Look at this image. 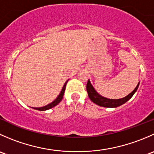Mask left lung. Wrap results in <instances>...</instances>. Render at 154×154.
Here are the masks:
<instances>
[{
  "mask_svg": "<svg viewBox=\"0 0 154 154\" xmlns=\"http://www.w3.org/2000/svg\"><path fill=\"white\" fill-rule=\"evenodd\" d=\"M139 83H138V85L136 86L135 89L132 91L131 93L127 95L126 97H123V98L120 99H109L106 97H103L100 94H99L97 91H95V89L94 88V87L92 86V85L90 83V80H88L86 84V90L87 92H88V95L89 97L90 100L94 103L95 104L98 105L100 106L103 107H109V108H116L121 105L124 104L126 102L128 101L132 97H133V94H135L136 91H137L138 88H139Z\"/></svg>",
  "mask_w": 154,
  "mask_h": 154,
  "instance_id": "8db88e82",
  "label": "left lung"
}]
</instances>
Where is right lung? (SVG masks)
<instances>
[{
  "instance_id": "1",
  "label": "right lung",
  "mask_w": 154,
  "mask_h": 154,
  "mask_svg": "<svg viewBox=\"0 0 154 154\" xmlns=\"http://www.w3.org/2000/svg\"><path fill=\"white\" fill-rule=\"evenodd\" d=\"M68 81V80L66 82V83H65L64 86H63V88H62V91H60V94H59L58 97H57V98H56L55 100H54V101L51 102V103H49V104L46 105V106H42V107H34L33 109H37V110H39V111H45V110L50 109H51V108H53V107L57 106V105L58 104V103H60V102L61 101L62 99H63V94H64L65 89H66V84H67Z\"/></svg>"
}]
</instances>
